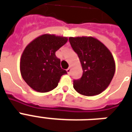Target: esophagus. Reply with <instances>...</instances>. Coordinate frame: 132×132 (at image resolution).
I'll use <instances>...</instances> for the list:
<instances>
[{"instance_id":"1","label":"esophagus","mask_w":132,"mask_h":132,"mask_svg":"<svg viewBox=\"0 0 132 132\" xmlns=\"http://www.w3.org/2000/svg\"><path fill=\"white\" fill-rule=\"evenodd\" d=\"M66 71H67V73H70V72H71V68H70V67H69V68H68V69H66Z\"/></svg>"}]
</instances>
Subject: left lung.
<instances>
[{
	"label": "left lung",
	"mask_w": 132,
	"mask_h": 132,
	"mask_svg": "<svg viewBox=\"0 0 132 132\" xmlns=\"http://www.w3.org/2000/svg\"><path fill=\"white\" fill-rule=\"evenodd\" d=\"M69 42L83 69L81 78L73 80L74 89L86 96L101 93L110 85L115 72L112 54L101 42L92 37H69Z\"/></svg>",
	"instance_id": "obj_1"
}]
</instances>
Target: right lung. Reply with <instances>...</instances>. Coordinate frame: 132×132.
I'll list each match as a JSON object with an SVG mask.
<instances>
[{"instance_id": "right-lung-1", "label": "right lung", "mask_w": 132, "mask_h": 132, "mask_svg": "<svg viewBox=\"0 0 132 132\" xmlns=\"http://www.w3.org/2000/svg\"><path fill=\"white\" fill-rule=\"evenodd\" d=\"M67 41V37L46 34L25 47L20 59V73L30 88L46 93L57 87L61 76L67 72L61 68V60L55 53Z\"/></svg>"}]
</instances>
